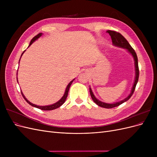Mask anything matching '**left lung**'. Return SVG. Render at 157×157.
I'll return each mask as SVG.
<instances>
[{"instance_id": "8db88e82", "label": "left lung", "mask_w": 157, "mask_h": 157, "mask_svg": "<svg viewBox=\"0 0 157 157\" xmlns=\"http://www.w3.org/2000/svg\"><path fill=\"white\" fill-rule=\"evenodd\" d=\"M107 33H108L109 35L111 36L113 45H115V46H118V47H121V48H124V49L127 50L128 51V52L132 54V56H133V58H134V61H135L134 63H135V69H136L135 80H134V85H133V87L132 88L131 92L129 94V96H128L127 98H126L125 99H124L123 100H122L121 101H118V102H117V103H104V102L99 101L96 97H95V96H94L92 91V89L90 88V96H91L94 103H96L98 105L100 106L101 107L107 108V109H111V108H113V107H115L120 105H121L122 103H124L125 101H128V99H129L131 98V96H132V94H134L136 86V84H137V82H138L139 67H138V61H137V57L136 52L134 49L132 48V47L130 46V44H129V42H128L126 40L125 38L121 34V33L116 32V31H114L108 30L107 31Z\"/></svg>"}]
</instances>
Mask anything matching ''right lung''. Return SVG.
<instances>
[{
	"mask_svg": "<svg viewBox=\"0 0 157 157\" xmlns=\"http://www.w3.org/2000/svg\"><path fill=\"white\" fill-rule=\"evenodd\" d=\"M42 33H39V34H38V35H36L35 36L33 37V39H32V40H31L30 43H29V46H28V47H29V46L33 44V42H35L36 40H37L38 39H39V38L40 36H42ZM24 52H25V51H24ZM24 52H23V53L21 54V57L22 56L23 54L24 53ZM19 63H20V62H19ZM75 80V79H73V80H71V82L69 83V84L67 85V88H66V90H65V94H64V95H63V96L62 98H61L58 102H56V103H54V104H52V105H46V106H39V105H35V104H33V103H31L29 101H28L27 99L25 98V97L24 96V95L23 94L22 92H21V94H22V96H23V98L25 99V100L28 103H29V105H31V106H33V107H35L38 108V109H41V110H44V111H50V110H54V109H57V108L59 107L60 106L62 105L64 103V102H65V100H66V98H67V95H68V92H69V88H70V86H71V84L73 83V80Z\"/></svg>",
	"mask_w": 157,
	"mask_h": 157,
	"instance_id": "1",
	"label": "right lung"
}]
</instances>
